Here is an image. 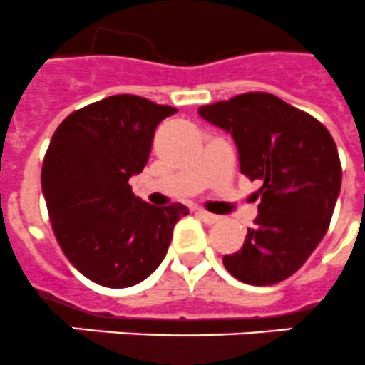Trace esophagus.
I'll return each instance as SVG.
<instances>
[{"label":"esophagus","instance_id":"obj_1","mask_svg":"<svg viewBox=\"0 0 365 365\" xmlns=\"http://www.w3.org/2000/svg\"><path fill=\"white\" fill-rule=\"evenodd\" d=\"M197 215L200 219H202L204 223H208V225H213V223H217L219 219V215H213V213H210V212H204V210H197Z\"/></svg>","mask_w":365,"mask_h":365}]
</instances>
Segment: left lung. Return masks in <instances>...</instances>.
<instances>
[{"label":"left lung","mask_w":365,"mask_h":365,"mask_svg":"<svg viewBox=\"0 0 365 365\" xmlns=\"http://www.w3.org/2000/svg\"><path fill=\"white\" fill-rule=\"evenodd\" d=\"M198 114L230 133L242 174L264 182L255 227L236 253L225 255V268L247 285L285 281L330 225L341 191L336 142L313 115L264 91L200 106Z\"/></svg>","instance_id":"left-lung-1"}]
</instances>
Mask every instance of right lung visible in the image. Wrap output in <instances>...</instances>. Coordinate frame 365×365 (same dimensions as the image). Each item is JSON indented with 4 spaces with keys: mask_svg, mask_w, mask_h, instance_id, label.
<instances>
[{
    "mask_svg": "<svg viewBox=\"0 0 365 365\" xmlns=\"http://www.w3.org/2000/svg\"><path fill=\"white\" fill-rule=\"evenodd\" d=\"M176 108L138 96H110L56 129L41 170L50 223L69 262L97 285L125 289L153 274L167 255L183 204L152 206L135 197L153 135Z\"/></svg>",
    "mask_w": 365,
    "mask_h": 365,
    "instance_id": "1",
    "label": "right lung"
}]
</instances>
